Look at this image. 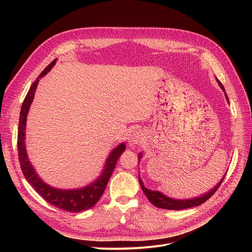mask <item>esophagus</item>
I'll return each mask as SVG.
<instances>
[{
	"label": "esophagus",
	"mask_w": 252,
	"mask_h": 252,
	"mask_svg": "<svg viewBox=\"0 0 252 252\" xmlns=\"http://www.w3.org/2000/svg\"><path fill=\"white\" fill-rule=\"evenodd\" d=\"M145 140V135L140 130H135L131 133L128 137V144L129 146H137Z\"/></svg>",
	"instance_id": "1"
}]
</instances>
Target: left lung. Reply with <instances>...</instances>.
Returning <instances> with one entry per match:
<instances>
[{
  "mask_svg": "<svg viewBox=\"0 0 252 252\" xmlns=\"http://www.w3.org/2000/svg\"><path fill=\"white\" fill-rule=\"evenodd\" d=\"M217 82L219 84V86L220 87V89L223 91L224 93V96H226V99L227 101L229 102V99H228V96L226 94V91H224V88L223 86L221 85V83L219 81V79L216 77ZM142 153L140 152L139 155H138V160H139V163H140V160L142 158ZM224 179V176L221 178V180L216 185V186L211 189L210 191L198 196V197H195V198H189V199H175V198H170L166 195H164L163 193L159 192V191H154V190H150L148 188H146L144 186V183L143 181L141 180L140 176H139V182H140V185H141V188L143 190V192L145 193V195H146V197L148 198V200L156 207L158 208H163V209H173V210H180V209H186V208H190V207H194V206H198V205H201L202 203H204L207 199H209V198L214 195V193L219 189V187L220 186L221 182L223 181Z\"/></svg>",
  "mask_w": 252,
  "mask_h": 252,
  "instance_id": "left-lung-1",
  "label": "left lung"
}]
</instances>
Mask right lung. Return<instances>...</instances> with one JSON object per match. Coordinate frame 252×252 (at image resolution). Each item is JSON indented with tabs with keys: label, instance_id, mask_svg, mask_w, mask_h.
Masks as SVG:
<instances>
[{
	"label": "right lung",
	"instance_id": "obj_1",
	"mask_svg": "<svg viewBox=\"0 0 252 252\" xmlns=\"http://www.w3.org/2000/svg\"><path fill=\"white\" fill-rule=\"evenodd\" d=\"M57 59L53 60L47 67L42 71L35 79V82L31 86L28 95H26L20 110L18 135H17V147L19 162L22 173L31 186L41 195L44 199L50 204L54 205L60 209L67 210L69 213H81L94 206L103 195L107 183L113 173L116 162L119 156L126 150V144L121 143L116 146L108 155L105 161L101 175L88 186L77 189H58L52 187L45 183L42 178L37 175L34 167L30 161V158L26 152L25 146V130H26V119L31 108V105L34 98V93L38 85L39 78L45 76L56 64Z\"/></svg>",
	"mask_w": 252,
	"mask_h": 252
}]
</instances>
